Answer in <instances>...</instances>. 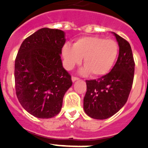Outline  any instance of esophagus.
Returning <instances> with one entry per match:
<instances>
[{
	"label": "esophagus",
	"instance_id": "1",
	"mask_svg": "<svg viewBox=\"0 0 148 148\" xmlns=\"http://www.w3.org/2000/svg\"><path fill=\"white\" fill-rule=\"evenodd\" d=\"M71 79H72V81H73V82H74V81H76L77 80H78V77H74V76H73L71 77Z\"/></svg>",
	"mask_w": 148,
	"mask_h": 148
}]
</instances>
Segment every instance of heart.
I'll use <instances>...</instances> for the list:
<instances>
[{
  "instance_id": "b5f03b06",
  "label": "heart",
  "mask_w": 148,
  "mask_h": 148,
  "mask_svg": "<svg viewBox=\"0 0 148 148\" xmlns=\"http://www.w3.org/2000/svg\"><path fill=\"white\" fill-rule=\"evenodd\" d=\"M119 52V45L114 39H105L98 36H88L77 39L74 47L65 45L62 55L64 67L73 69L80 64L84 58L85 66L83 74H90L95 77L105 75L110 71L115 63Z\"/></svg>"
}]
</instances>
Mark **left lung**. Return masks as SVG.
<instances>
[{"label":"left lung","mask_w":148,"mask_h":148,"mask_svg":"<svg viewBox=\"0 0 148 148\" xmlns=\"http://www.w3.org/2000/svg\"><path fill=\"white\" fill-rule=\"evenodd\" d=\"M114 34L119 45L117 62L108 74L97 80L86 81L84 109L94 119H107L116 114L126 103L133 84L135 63L131 45Z\"/></svg>","instance_id":"8db88e82"}]
</instances>
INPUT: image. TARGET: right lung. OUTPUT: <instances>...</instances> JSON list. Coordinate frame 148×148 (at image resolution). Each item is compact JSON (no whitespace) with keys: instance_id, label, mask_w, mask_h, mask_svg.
I'll list each match as a JSON object with an SVG mask.
<instances>
[{"instance_id":"add662e5","label":"right lung","mask_w":148,"mask_h":148,"mask_svg":"<svg viewBox=\"0 0 148 148\" xmlns=\"http://www.w3.org/2000/svg\"><path fill=\"white\" fill-rule=\"evenodd\" d=\"M65 40L63 31L45 27L27 38L17 52L16 95L22 107L38 118L58 114L64 95L72 85L60 59Z\"/></svg>"}]
</instances>
